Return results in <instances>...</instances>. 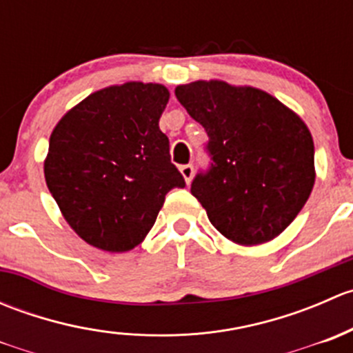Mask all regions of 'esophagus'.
I'll use <instances>...</instances> for the list:
<instances>
[{"label":"esophagus","mask_w":353,"mask_h":353,"mask_svg":"<svg viewBox=\"0 0 353 353\" xmlns=\"http://www.w3.org/2000/svg\"><path fill=\"white\" fill-rule=\"evenodd\" d=\"M193 172H194V167L191 165V163H184V165H181V174H183V177L186 179V183H190L191 177H193Z\"/></svg>","instance_id":"obj_1"}]
</instances>
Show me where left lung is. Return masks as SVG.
<instances>
[{
    "mask_svg": "<svg viewBox=\"0 0 353 353\" xmlns=\"http://www.w3.org/2000/svg\"><path fill=\"white\" fill-rule=\"evenodd\" d=\"M176 97L205 128L210 157L191 194L234 243L254 245L287 229L314 186V143L282 102L225 81L179 85Z\"/></svg>",
    "mask_w": 353,
    "mask_h": 353,
    "instance_id": "obj_1",
    "label": "left lung"
}]
</instances>
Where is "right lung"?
<instances>
[{"label": "right lung", "instance_id": "right-lung-1", "mask_svg": "<svg viewBox=\"0 0 353 353\" xmlns=\"http://www.w3.org/2000/svg\"><path fill=\"white\" fill-rule=\"evenodd\" d=\"M169 90L124 83L73 108L49 140L44 176L71 229L88 244L124 252L143 241L183 174L159 119Z\"/></svg>", "mask_w": 353, "mask_h": 353}]
</instances>
